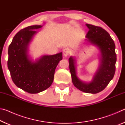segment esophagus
Here are the masks:
<instances>
[{
  "instance_id": "34e87169",
  "label": "esophagus",
  "mask_w": 125,
  "mask_h": 125,
  "mask_svg": "<svg viewBox=\"0 0 125 125\" xmlns=\"http://www.w3.org/2000/svg\"><path fill=\"white\" fill-rule=\"evenodd\" d=\"M71 50L69 49V48H65V49L63 50V56L64 57H66L71 53Z\"/></svg>"
}]
</instances>
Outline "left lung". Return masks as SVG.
<instances>
[{"instance_id":"1","label":"left lung","mask_w":125,"mask_h":125,"mask_svg":"<svg viewBox=\"0 0 125 125\" xmlns=\"http://www.w3.org/2000/svg\"><path fill=\"white\" fill-rule=\"evenodd\" d=\"M89 31L85 41L96 46L100 52L99 67L90 82L80 80L77 75L76 59L69 58L72 80L76 88L82 92L96 94L103 90L113 79L115 72L116 54L115 45L109 33L100 27L86 24Z\"/></svg>"}]
</instances>
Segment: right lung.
<instances>
[{
  "instance_id": "1",
  "label": "right lung",
  "mask_w": 125,
  "mask_h": 125,
  "mask_svg": "<svg viewBox=\"0 0 125 125\" xmlns=\"http://www.w3.org/2000/svg\"><path fill=\"white\" fill-rule=\"evenodd\" d=\"M43 25H32L24 28L14 37L8 48V67L14 84L30 94L47 89L53 81L57 65L62 60V52L44 55L33 61L29 54V46L36 30Z\"/></svg>"
}]
</instances>
